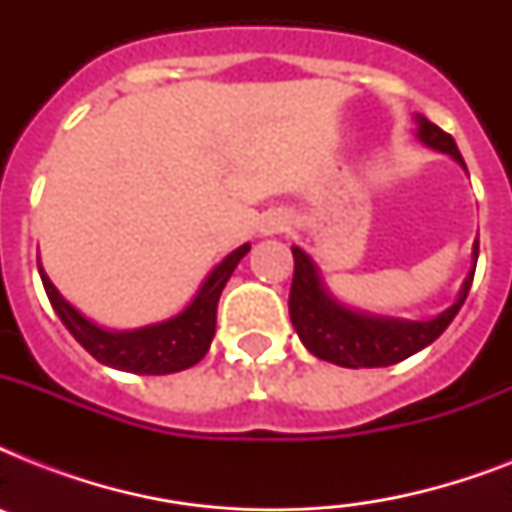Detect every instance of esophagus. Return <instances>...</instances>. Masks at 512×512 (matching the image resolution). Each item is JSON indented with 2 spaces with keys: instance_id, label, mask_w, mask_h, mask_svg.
Here are the masks:
<instances>
[{
  "instance_id": "obj_1",
  "label": "esophagus",
  "mask_w": 512,
  "mask_h": 512,
  "mask_svg": "<svg viewBox=\"0 0 512 512\" xmlns=\"http://www.w3.org/2000/svg\"><path fill=\"white\" fill-rule=\"evenodd\" d=\"M268 233H271V231H268Z\"/></svg>"
}]
</instances>
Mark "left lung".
I'll list each match as a JSON object with an SVG mask.
<instances>
[{
    "mask_svg": "<svg viewBox=\"0 0 512 512\" xmlns=\"http://www.w3.org/2000/svg\"><path fill=\"white\" fill-rule=\"evenodd\" d=\"M414 122H417V138L425 146L436 148L441 154H449L454 162L465 167V159L457 151V143L449 132L428 122L422 114L414 116ZM292 255H295V279H292V289H289V316H292V324L297 329V337L316 358L332 361L337 366H348V369L398 364V361L414 356L417 350L428 348L430 342L438 340L444 335V329L452 324V319L465 303V297H468L473 273H476V268L468 273L457 300L444 313H438L436 319H382V316L358 313L337 303L324 287L319 268L311 257L305 255L300 247H292ZM476 260L478 241L473 244V263Z\"/></svg>",
    "mask_w": 512,
    "mask_h": 512,
    "instance_id": "left-lung-1",
    "label": "left lung"
}]
</instances>
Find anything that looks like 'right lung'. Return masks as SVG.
I'll list each match as a JSON object with an SVG mask.
<instances>
[{"mask_svg": "<svg viewBox=\"0 0 512 512\" xmlns=\"http://www.w3.org/2000/svg\"><path fill=\"white\" fill-rule=\"evenodd\" d=\"M247 252L249 244H241L225 257L223 263L215 265L196 297L177 316L159 321V324H148V327L127 329V332H111V329L98 327L95 321L82 316L55 289L42 265H39V276H42L44 292L50 297L60 321L66 324L74 340L92 358H98L100 364L135 374H172L199 364L201 358L207 356L209 342L215 337L217 300L223 295V287L231 279L233 268Z\"/></svg>", "mask_w": 512, "mask_h": 512, "instance_id": "1", "label": "right lung"}]
</instances>
